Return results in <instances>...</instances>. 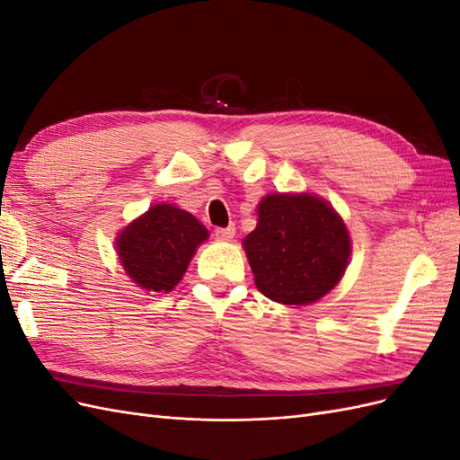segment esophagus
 I'll return each mask as SVG.
<instances>
[{"label": "esophagus", "mask_w": 460, "mask_h": 460, "mask_svg": "<svg viewBox=\"0 0 460 460\" xmlns=\"http://www.w3.org/2000/svg\"><path fill=\"white\" fill-rule=\"evenodd\" d=\"M215 234H217V238H218V240H225V242H228V240H232V238H234L235 226H234V225H230V226H226V228H217V230H215Z\"/></svg>", "instance_id": "esophagus-1"}]
</instances>
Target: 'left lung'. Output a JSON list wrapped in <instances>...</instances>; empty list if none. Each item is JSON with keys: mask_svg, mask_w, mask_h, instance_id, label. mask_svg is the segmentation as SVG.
<instances>
[{"mask_svg": "<svg viewBox=\"0 0 460 460\" xmlns=\"http://www.w3.org/2000/svg\"><path fill=\"white\" fill-rule=\"evenodd\" d=\"M243 249L262 296L309 305L338 286L351 255L341 217L311 193H270L257 207Z\"/></svg>", "mask_w": 460, "mask_h": 460, "instance_id": "left-lung-1", "label": "left lung"}]
</instances>
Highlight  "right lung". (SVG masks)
<instances>
[{"mask_svg":"<svg viewBox=\"0 0 460 460\" xmlns=\"http://www.w3.org/2000/svg\"><path fill=\"white\" fill-rule=\"evenodd\" d=\"M207 228L171 203L153 205L117 235V255L127 274L146 291L166 294L188 269Z\"/></svg>","mask_w":460,"mask_h":460,"instance_id":"right-lung-1","label":"right lung"}]
</instances>
